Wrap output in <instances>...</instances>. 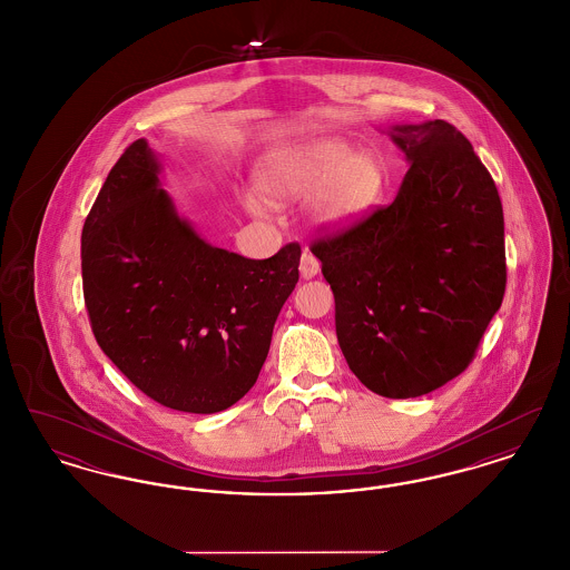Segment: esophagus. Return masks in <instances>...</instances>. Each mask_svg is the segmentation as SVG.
I'll return each mask as SVG.
<instances>
[{"label":"esophagus","instance_id":"obj_1","mask_svg":"<svg viewBox=\"0 0 570 570\" xmlns=\"http://www.w3.org/2000/svg\"><path fill=\"white\" fill-rule=\"evenodd\" d=\"M298 272L305 279H312L316 273L321 272V263L312 252H303L301 263H298Z\"/></svg>","mask_w":570,"mask_h":570}]
</instances>
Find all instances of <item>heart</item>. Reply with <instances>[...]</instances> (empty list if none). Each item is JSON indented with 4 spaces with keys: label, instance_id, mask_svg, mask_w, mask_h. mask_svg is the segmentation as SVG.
I'll use <instances>...</instances> for the list:
<instances>
[{
    "label": "heart",
    "instance_id": "heart-1",
    "mask_svg": "<svg viewBox=\"0 0 570 570\" xmlns=\"http://www.w3.org/2000/svg\"><path fill=\"white\" fill-rule=\"evenodd\" d=\"M256 186L269 203L309 198L312 219L337 230L379 200L382 166L344 138H314L269 151L256 168Z\"/></svg>",
    "mask_w": 570,
    "mask_h": 570
}]
</instances>
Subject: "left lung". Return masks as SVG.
<instances>
[{
    "label": "left lung",
    "instance_id": "left-lung-1",
    "mask_svg": "<svg viewBox=\"0 0 570 570\" xmlns=\"http://www.w3.org/2000/svg\"><path fill=\"white\" fill-rule=\"evenodd\" d=\"M395 200L312 242L354 376L391 400L432 393L472 363L507 288L498 188L449 121L397 126Z\"/></svg>",
    "mask_w": 570,
    "mask_h": 570
}]
</instances>
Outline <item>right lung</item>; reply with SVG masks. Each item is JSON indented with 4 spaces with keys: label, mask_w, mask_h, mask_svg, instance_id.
Here are the masks:
<instances>
[{
    "label": "right lung",
    "mask_w": 570,
    "mask_h": 570,
    "mask_svg": "<svg viewBox=\"0 0 570 570\" xmlns=\"http://www.w3.org/2000/svg\"><path fill=\"white\" fill-rule=\"evenodd\" d=\"M158 170L145 138L110 168L82 226L85 307L96 342L136 389L214 414L258 379L298 282L301 245L252 261L203 242L158 188Z\"/></svg>",
    "instance_id": "1"
}]
</instances>
